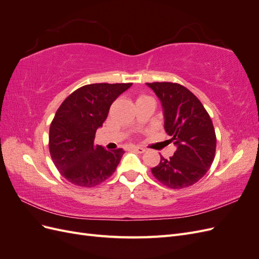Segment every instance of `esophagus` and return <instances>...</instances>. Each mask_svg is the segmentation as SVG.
Instances as JSON below:
<instances>
[{
  "label": "esophagus",
  "mask_w": 259,
  "mask_h": 259,
  "mask_svg": "<svg viewBox=\"0 0 259 259\" xmlns=\"http://www.w3.org/2000/svg\"><path fill=\"white\" fill-rule=\"evenodd\" d=\"M133 149H134L135 151H137L138 153H144L146 151V149L143 148V147H138V146H134L133 147Z\"/></svg>",
  "instance_id": "obj_1"
}]
</instances>
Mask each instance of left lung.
<instances>
[{
	"instance_id": "obj_1",
	"label": "left lung",
	"mask_w": 259,
	"mask_h": 259,
	"mask_svg": "<svg viewBox=\"0 0 259 259\" xmlns=\"http://www.w3.org/2000/svg\"><path fill=\"white\" fill-rule=\"evenodd\" d=\"M161 101L164 128L176 146L169 159L161 156L153 176L171 189L192 186L206 174L215 158L216 135L201 101L185 86L170 82L146 83Z\"/></svg>"
}]
</instances>
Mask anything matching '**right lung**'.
Masks as SVG:
<instances>
[{"label": "right lung", "instance_id": "right-lung-1", "mask_svg": "<svg viewBox=\"0 0 259 259\" xmlns=\"http://www.w3.org/2000/svg\"><path fill=\"white\" fill-rule=\"evenodd\" d=\"M132 83L82 86L60 105L50 127V152L55 166L68 182L94 187L110 177L120 163L122 148L109 151L94 144L109 109Z\"/></svg>", "mask_w": 259, "mask_h": 259}]
</instances>
